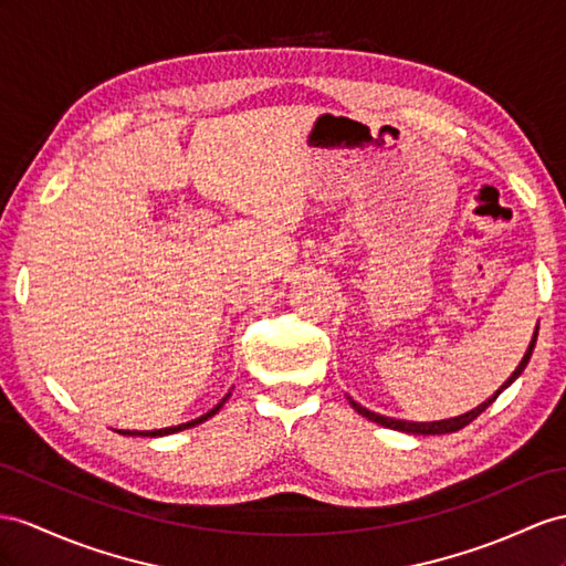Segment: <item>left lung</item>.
Segmentation results:
<instances>
[{"mask_svg": "<svg viewBox=\"0 0 566 566\" xmlns=\"http://www.w3.org/2000/svg\"><path fill=\"white\" fill-rule=\"evenodd\" d=\"M535 339H538V327H535V332H533V339H531V344H528V349H526V354H524V358H521V364L516 366V370L510 375V378H506V382L497 389L495 395H492L488 401H483L481 407H475V409H471V411H467V413H461V416H454V418H447V421H432V423H413V421H399V418H389V416H380V413H375V411H368L366 407H360V403H356L352 397H349V401H352V407L360 413V416H366L368 421H373V423H378V426H382V428H389V430H399V432H409V434H444V432H457V430H461L463 426H469L471 421H475L478 416H481L492 401H495L506 387H510L521 373H524V368L528 366V360H531V354H533V346H535Z\"/></svg>", "mask_w": 566, "mask_h": 566, "instance_id": "1", "label": "left lung"}]
</instances>
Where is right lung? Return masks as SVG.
I'll use <instances>...</instances> for the list:
<instances>
[{
	"mask_svg": "<svg viewBox=\"0 0 566 566\" xmlns=\"http://www.w3.org/2000/svg\"><path fill=\"white\" fill-rule=\"evenodd\" d=\"M229 395L220 403H217L214 409H210L208 413H202L200 418H193V421H188V423H179V426H171V428H159V430H117V432L119 434H140V438H163V434H171V432H179V430H186V428H193V426H198L202 421H208V418H212L217 411H220L222 403L229 399Z\"/></svg>",
	"mask_w": 566,
	"mask_h": 566,
	"instance_id": "obj_1",
	"label": "right lung"
}]
</instances>
